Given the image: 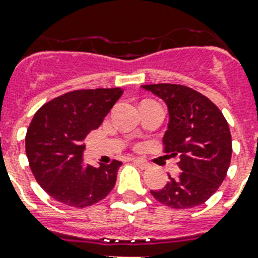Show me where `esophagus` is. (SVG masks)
<instances>
[{
	"mask_svg": "<svg viewBox=\"0 0 258 258\" xmlns=\"http://www.w3.org/2000/svg\"><path fill=\"white\" fill-rule=\"evenodd\" d=\"M131 161H133L135 165H138L139 167H141V169H143V170L149 169V167H150L149 162L146 161V159H143V158H133Z\"/></svg>",
	"mask_w": 258,
	"mask_h": 258,
	"instance_id": "34e87169",
	"label": "esophagus"
}]
</instances>
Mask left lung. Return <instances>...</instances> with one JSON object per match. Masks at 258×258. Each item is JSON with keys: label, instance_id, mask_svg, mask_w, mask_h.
I'll list each match as a JSON object with an SVG mask.
<instances>
[{"label": "left lung", "instance_id": "8db88e82", "mask_svg": "<svg viewBox=\"0 0 258 258\" xmlns=\"http://www.w3.org/2000/svg\"><path fill=\"white\" fill-rule=\"evenodd\" d=\"M143 89L165 101L169 125L163 151L179 155L178 178L169 175L163 188L151 190L161 204L191 209L210 198L224 182L232 158V135L226 119L212 100L180 84H149Z\"/></svg>", "mask_w": 258, "mask_h": 258}]
</instances>
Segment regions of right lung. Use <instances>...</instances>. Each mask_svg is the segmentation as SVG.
Instances as JSON below:
<instances>
[{
    "mask_svg": "<svg viewBox=\"0 0 258 258\" xmlns=\"http://www.w3.org/2000/svg\"><path fill=\"white\" fill-rule=\"evenodd\" d=\"M121 88L79 89L48 101L34 113L25 149L38 184L58 202L86 208L108 196L121 162L86 165V139L119 100Z\"/></svg>",
    "mask_w": 258,
    "mask_h": 258,
    "instance_id": "add662e5",
    "label": "right lung"
}]
</instances>
